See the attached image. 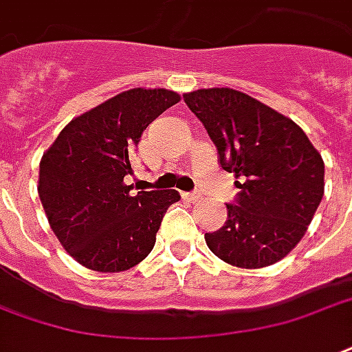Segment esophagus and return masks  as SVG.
Wrapping results in <instances>:
<instances>
[{
	"instance_id": "1",
	"label": "esophagus",
	"mask_w": 352,
	"mask_h": 352,
	"mask_svg": "<svg viewBox=\"0 0 352 352\" xmlns=\"http://www.w3.org/2000/svg\"><path fill=\"white\" fill-rule=\"evenodd\" d=\"M184 197H186L188 201H199L203 196L199 194V192H192V194H184Z\"/></svg>"
}]
</instances>
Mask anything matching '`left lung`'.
<instances>
[{"label":"left lung","instance_id":"left-lung-1","mask_svg":"<svg viewBox=\"0 0 352 352\" xmlns=\"http://www.w3.org/2000/svg\"><path fill=\"white\" fill-rule=\"evenodd\" d=\"M241 194L228 222L205 233L209 250L239 269H263L287 256L308 231L324 194V162L298 124L229 87L184 93Z\"/></svg>","mask_w":352,"mask_h":352}]
</instances>
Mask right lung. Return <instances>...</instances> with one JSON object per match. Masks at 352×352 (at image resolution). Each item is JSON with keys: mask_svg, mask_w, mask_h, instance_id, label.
<instances>
[{"mask_svg": "<svg viewBox=\"0 0 352 352\" xmlns=\"http://www.w3.org/2000/svg\"><path fill=\"white\" fill-rule=\"evenodd\" d=\"M181 100L169 89L123 91L65 126L38 164V197L54 235L85 269L123 272L149 256L177 190L130 194L143 130Z\"/></svg>", "mask_w": 352, "mask_h": 352, "instance_id": "1", "label": "right lung"}]
</instances>
